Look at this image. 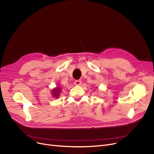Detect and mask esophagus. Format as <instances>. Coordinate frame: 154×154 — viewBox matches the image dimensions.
I'll list each match as a JSON object with an SVG mask.
<instances>
[{
  "label": "esophagus",
  "mask_w": 154,
  "mask_h": 154,
  "mask_svg": "<svg viewBox=\"0 0 154 154\" xmlns=\"http://www.w3.org/2000/svg\"><path fill=\"white\" fill-rule=\"evenodd\" d=\"M74 83H75V85L79 86V85H81V81L79 80V79H78V80H75V82H74Z\"/></svg>",
  "instance_id": "esophagus-1"
}]
</instances>
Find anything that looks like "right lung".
I'll return each mask as SVG.
<instances>
[{"label": "right lung", "instance_id": "1", "mask_svg": "<svg viewBox=\"0 0 154 154\" xmlns=\"http://www.w3.org/2000/svg\"><path fill=\"white\" fill-rule=\"evenodd\" d=\"M60 92V88H56L55 89L53 90L52 91V94H53V96L55 97H57L59 96V92Z\"/></svg>", "mask_w": 154, "mask_h": 154}]
</instances>
